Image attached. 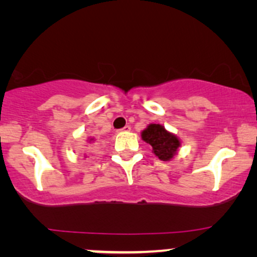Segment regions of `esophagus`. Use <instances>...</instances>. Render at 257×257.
<instances>
[{
	"label": "esophagus",
	"instance_id": "obj_1",
	"mask_svg": "<svg viewBox=\"0 0 257 257\" xmlns=\"http://www.w3.org/2000/svg\"><path fill=\"white\" fill-rule=\"evenodd\" d=\"M130 130H131V126L130 125H126L125 127H122L121 130H120V131H123V132H127V131H130Z\"/></svg>",
	"mask_w": 257,
	"mask_h": 257
}]
</instances>
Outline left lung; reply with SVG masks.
<instances>
[{
  "instance_id": "8db88e82",
  "label": "left lung",
  "mask_w": 257,
  "mask_h": 257,
  "mask_svg": "<svg viewBox=\"0 0 257 257\" xmlns=\"http://www.w3.org/2000/svg\"><path fill=\"white\" fill-rule=\"evenodd\" d=\"M144 142L153 147V152L162 161H168L176 155L180 142L174 135L166 131L164 126L152 123L142 132Z\"/></svg>"
}]
</instances>
